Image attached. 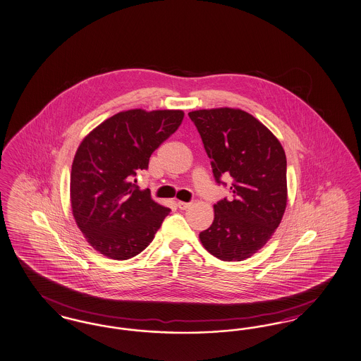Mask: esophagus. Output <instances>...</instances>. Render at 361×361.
Returning <instances> with one entry per match:
<instances>
[{
	"label": "esophagus",
	"mask_w": 361,
	"mask_h": 361,
	"mask_svg": "<svg viewBox=\"0 0 361 361\" xmlns=\"http://www.w3.org/2000/svg\"><path fill=\"white\" fill-rule=\"evenodd\" d=\"M192 205V202H177V207L180 209H188Z\"/></svg>",
	"instance_id": "1"
}]
</instances>
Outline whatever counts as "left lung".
<instances>
[{
  "label": "left lung",
  "mask_w": 361,
  "mask_h": 361,
  "mask_svg": "<svg viewBox=\"0 0 361 361\" xmlns=\"http://www.w3.org/2000/svg\"><path fill=\"white\" fill-rule=\"evenodd\" d=\"M188 116L200 133L217 183L223 174L232 178V200L214 205V221L200 232V242L219 259H247L271 239L285 214V150L270 130L240 109L196 110Z\"/></svg>",
  "instance_id": "obj_1"
}]
</instances>
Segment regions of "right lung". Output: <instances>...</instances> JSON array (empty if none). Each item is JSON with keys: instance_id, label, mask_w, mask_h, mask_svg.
<instances>
[{"instance_id": "obj_1", "label": "right lung", "mask_w": 361, "mask_h": 361, "mask_svg": "<svg viewBox=\"0 0 361 361\" xmlns=\"http://www.w3.org/2000/svg\"><path fill=\"white\" fill-rule=\"evenodd\" d=\"M184 119L183 110L133 109L107 118L79 145L70 202L88 245L110 259H130L154 239L169 208L135 185L152 153Z\"/></svg>"}]
</instances>
